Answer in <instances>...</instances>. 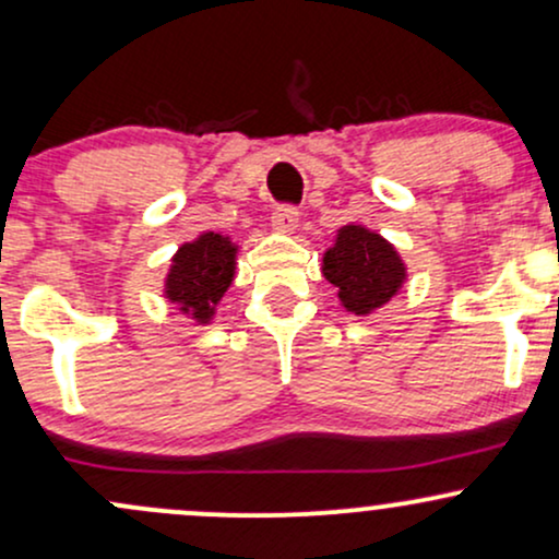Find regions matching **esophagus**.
I'll use <instances>...</instances> for the list:
<instances>
[{"mask_svg":"<svg viewBox=\"0 0 559 559\" xmlns=\"http://www.w3.org/2000/svg\"><path fill=\"white\" fill-rule=\"evenodd\" d=\"M297 226H299L297 207H292V204H281V207H275V213H273L275 230H281V234H294Z\"/></svg>","mask_w":559,"mask_h":559,"instance_id":"1","label":"esophagus"}]
</instances>
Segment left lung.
Returning <instances> with one entry per match:
<instances>
[{
	"label": "left lung",
	"mask_w": 559,
	"mask_h": 559,
	"mask_svg": "<svg viewBox=\"0 0 559 559\" xmlns=\"http://www.w3.org/2000/svg\"><path fill=\"white\" fill-rule=\"evenodd\" d=\"M323 278L336 286V297L352 316H370L400 294L407 265L391 241L365 226H342L323 254Z\"/></svg>",
	"instance_id": "1"
}]
</instances>
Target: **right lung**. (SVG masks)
<instances>
[{
    "label": "right lung",
    "mask_w": 559,
    "mask_h": 559,
    "mask_svg": "<svg viewBox=\"0 0 559 559\" xmlns=\"http://www.w3.org/2000/svg\"><path fill=\"white\" fill-rule=\"evenodd\" d=\"M239 247L228 236L204 230L194 241H186L173 254L165 275V299L199 325H207L215 316L217 301L236 278Z\"/></svg>",
    "instance_id": "obj_1"
}]
</instances>
